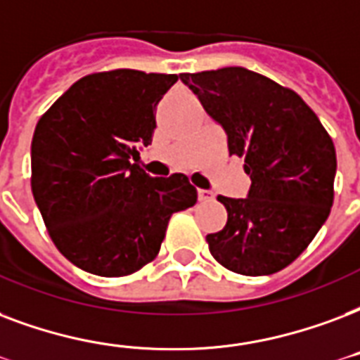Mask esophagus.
<instances>
[{"label":"esophagus","mask_w":360,"mask_h":360,"mask_svg":"<svg viewBox=\"0 0 360 360\" xmlns=\"http://www.w3.org/2000/svg\"><path fill=\"white\" fill-rule=\"evenodd\" d=\"M198 200H200V202H210V200H213V192H211V191H204V188H200V191H198Z\"/></svg>","instance_id":"esophagus-1"}]
</instances>
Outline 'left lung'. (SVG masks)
Returning a JSON list of instances; mask_svg holds the SVG:
<instances>
[{"label": "left lung", "instance_id": "8db88e82", "mask_svg": "<svg viewBox=\"0 0 360 360\" xmlns=\"http://www.w3.org/2000/svg\"><path fill=\"white\" fill-rule=\"evenodd\" d=\"M223 126L230 155L245 158L247 198L219 196L223 230L207 234L213 259L241 276L289 266L325 224L334 200L336 149L295 90L245 68L181 73Z\"/></svg>", "mask_w": 360, "mask_h": 360}]
</instances>
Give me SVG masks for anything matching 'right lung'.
Returning <instances> with one entry per match:
<instances>
[{"label": "right lung", "mask_w": 360, "mask_h": 360, "mask_svg": "<svg viewBox=\"0 0 360 360\" xmlns=\"http://www.w3.org/2000/svg\"><path fill=\"white\" fill-rule=\"evenodd\" d=\"M179 77L113 70L79 79L39 119L32 192L65 259L130 276L160 251L169 217L196 204L186 175L150 177L131 160L153 141L155 109Z\"/></svg>", "instance_id": "add662e5"}]
</instances>
